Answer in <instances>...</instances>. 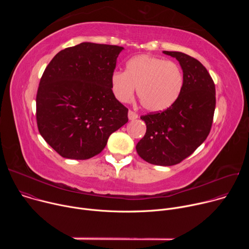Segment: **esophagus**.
I'll use <instances>...</instances> for the list:
<instances>
[{
	"label": "esophagus",
	"instance_id": "obj_1",
	"mask_svg": "<svg viewBox=\"0 0 249 249\" xmlns=\"http://www.w3.org/2000/svg\"><path fill=\"white\" fill-rule=\"evenodd\" d=\"M128 118H129V120H135V119L138 118V114L135 111H133V110H129Z\"/></svg>",
	"mask_w": 249,
	"mask_h": 249
}]
</instances>
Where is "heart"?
I'll use <instances>...</instances> for the list:
<instances>
[{
    "label": "heart",
    "mask_w": 249,
    "mask_h": 249,
    "mask_svg": "<svg viewBox=\"0 0 249 249\" xmlns=\"http://www.w3.org/2000/svg\"><path fill=\"white\" fill-rule=\"evenodd\" d=\"M184 84L181 68L175 62L142 54L126 63L125 72L116 71L111 89L118 100L128 102L137 89L139 101L149 111L164 110L178 99Z\"/></svg>",
    "instance_id": "obj_1"
}]
</instances>
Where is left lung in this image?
<instances>
[{
  "instance_id": "left-lung-1",
  "label": "left lung",
  "mask_w": 249,
  "mask_h": 249,
  "mask_svg": "<svg viewBox=\"0 0 249 249\" xmlns=\"http://www.w3.org/2000/svg\"><path fill=\"white\" fill-rule=\"evenodd\" d=\"M163 53L179 62L183 88L170 107L141 116L147 131L136 150L147 162L168 166L188 158L207 139L214 118L216 89L207 69L197 59L181 52Z\"/></svg>"
}]
</instances>
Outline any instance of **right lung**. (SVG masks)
<instances>
[{
    "instance_id": "obj_1",
    "label": "right lung",
    "mask_w": 249,
    "mask_h": 249,
    "mask_svg": "<svg viewBox=\"0 0 249 249\" xmlns=\"http://www.w3.org/2000/svg\"><path fill=\"white\" fill-rule=\"evenodd\" d=\"M124 48L83 42L61 50L46 67L36 95L40 135L61 157L88 160L128 122V108L111 89Z\"/></svg>"
}]
</instances>
